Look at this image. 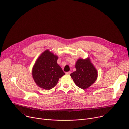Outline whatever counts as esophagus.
I'll return each mask as SVG.
<instances>
[{"label": "esophagus", "mask_w": 129, "mask_h": 129, "mask_svg": "<svg viewBox=\"0 0 129 129\" xmlns=\"http://www.w3.org/2000/svg\"><path fill=\"white\" fill-rule=\"evenodd\" d=\"M70 73H71V72H70V71H68V72H66V74H67V75H70Z\"/></svg>", "instance_id": "esophagus-1"}]
</instances>
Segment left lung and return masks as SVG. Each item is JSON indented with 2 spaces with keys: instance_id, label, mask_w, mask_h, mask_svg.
<instances>
[{
  "instance_id": "1",
  "label": "left lung",
  "mask_w": 129,
  "mask_h": 129,
  "mask_svg": "<svg viewBox=\"0 0 129 129\" xmlns=\"http://www.w3.org/2000/svg\"><path fill=\"white\" fill-rule=\"evenodd\" d=\"M77 70L70 74L75 84L79 87L86 89L91 86L97 78V71L89 59H79L75 64Z\"/></svg>"
}]
</instances>
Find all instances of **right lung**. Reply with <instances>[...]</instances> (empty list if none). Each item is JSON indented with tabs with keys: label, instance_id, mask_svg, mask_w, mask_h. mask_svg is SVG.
Returning a JSON list of instances; mask_svg holds the SVG:
<instances>
[{
	"label": "right lung",
	"instance_id": "obj_1",
	"mask_svg": "<svg viewBox=\"0 0 129 129\" xmlns=\"http://www.w3.org/2000/svg\"><path fill=\"white\" fill-rule=\"evenodd\" d=\"M58 57L48 50L39 57L32 69V76L40 87L49 90L55 87L65 73L57 63Z\"/></svg>",
	"mask_w": 129,
	"mask_h": 129
}]
</instances>
